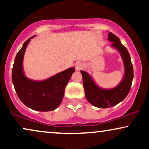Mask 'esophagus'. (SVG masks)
Instances as JSON below:
<instances>
[{
    "mask_svg": "<svg viewBox=\"0 0 149 149\" xmlns=\"http://www.w3.org/2000/svg\"><path fill=\"white\" fill-rule=\"evenodd\" d=\"M84 68V64L81 62H79L76 64V69L77 70H81Z\"/></svg>",
    "mask_w": 149,
    "mask_h": 149,
    "instance_id": "esophagus-1",
    "label": "esophagus"
}]
</instances>
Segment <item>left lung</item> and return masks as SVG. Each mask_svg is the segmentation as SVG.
Returning <instances> with one entry per match:
<instances>
[{
  "mask_svg": "<svg viewBox=\"0 0 149 149\" xmlns=\"http://www.w3.org/2000/svg\"><path fill=\"white\" fill-rule=\"evenodd\" d=\"M108 39L113 42L111 46L120 52L124 62L125 74L120 84L113 89H102L95 85L91 77L86 72L81 70L85 95L87 100L92 105L102 109L112 107L123 101L130 92L134 78L133 66L127 49L121 44L119 38L112 32L109 34Z\"/></svg>",
  "mask_w": 149,
  "mask_h": 149,
  "instance_id": "left-lung-1",
  "label": "left lung"
}]
</instances>
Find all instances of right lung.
<instances>
[{
	"label": "right lung",
	"instance_id": "right-lung-1",
	"mask_svg": "<svg viewBox=\"0 0 149 149\" xmlns=\"http://www.w3.org/2000/svg\"><path fill=\"white\" fill-rule=\"evenodd\" d=\"M32 36L26 40L16 55L12 69V81L20 100L30 109L38 111H54L62 101L64 90L74 68L72 67L51 78L42 81H34L26 78L22 63L26 47Z\"/></svg>",
	"mask_w": 149,
	"mask_h": 149
}]
</instances>
